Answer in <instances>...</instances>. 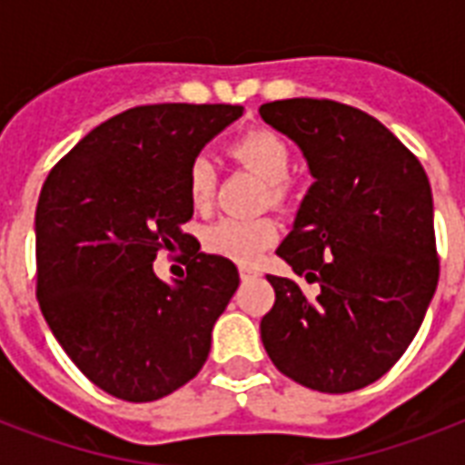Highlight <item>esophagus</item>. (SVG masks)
<instances>
[{
    "mask_svg": "<svg viewBox=\"0 0 465 465\" xmlns=\"http://www.w3.org/2000/svg\"><path fill=\"white\" fill-rule=\"evenodd\" d=\"M239 275L241 280H251V277H258V272L253 268H239Z\"/></svg>",
    "mask_w": 465,
    "mask_h": 465,
    "instance_id": "1",
    "label": "esophagus"
}]
</instances>
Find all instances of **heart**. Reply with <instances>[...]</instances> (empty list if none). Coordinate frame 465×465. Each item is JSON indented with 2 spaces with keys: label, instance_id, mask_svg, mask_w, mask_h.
I'll return each instance as SVG.
<instances>
[{
  "label": "heart",
  "instance_id": "obj_1",
  "mask_svg": "<svg viewBox=\"0 0 465 465\" xmlns=\"http://www.w3.org/2000/svg\"><path fill=\"white\" fill-rule=\"evenodd\" d=\"M232 156L239 163L253 171L262 183H268V195L272 203H280L287 190V178L292 171L290 147L270 130H253L232 144ZM214 193V163L207 156H195L188 168V195L197 210H204ZM280 236V229L272 219H222L204 232V248L210 253L239 262L253 265L262 258Z\"/></svg>",
  "mask_w": 465,
  "mask_h": 465
}]
</instances>
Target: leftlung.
I'll list each match as a JSON object with an SVG mask.
<instances>
[{"label": "left lung", "instance_id": "8db88e82", "mask_svg": "<svg viewBox=\"0 0 465 465\" xmlns=\"http://www.w3.org/2000/svg\"><path fill=\"white\" fill-rule=\"evenodd\" d=\"M261 118L290 137L313 178L277 255L306 282L268 275L265 352L284 376L321 393L364 389L415 338L440 261L432 188L422 163L376 118L352 105L287 98Z\"/></svg>", "mask_w": 465, "mask_h": 465}]
</instances>
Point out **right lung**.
<instances>
[{
  "label": "right lung",
  "mask_w": 465,
  "mask_h": 465,
  "mask_svg": "<svg viewBox=\"0 0 465 465\" xmlns=\"http://www.w3.org/2000/svg\"><path fill=\"white\" fill-rule=\"evenodd\" d=\"M241 115L224 104L130 108L94 127L40 190V311L69 360L111 396L159 401L207 361L239 270L183 233L188 168ZM173 245L191 248L189 275L163 283L155 253Z\"/></svg>",
  "instance_id": "right-lung-1"
}]
</instances>
